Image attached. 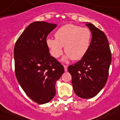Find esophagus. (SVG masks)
Masks as SVG:
<instances>
[{"mask_svg": "<svg viewBox=\"0 0 120 120\" xmlns=\"http://www.w3.org/2000/svg\"><path fill=\"white\" fill-rule=\"evenodd\" d=\"M64 69H65V71H67V68H68V66L67 65H64Z\"/></svg>", "mask_w": 120, "mask_h": 120, "instance_id": "34e87169", "label": "esophagus"}]
</instances>
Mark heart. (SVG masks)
I'll use <instances>...</instances> for the list:
<instances>
[{"label":"heart","mask_w":120,"mask_h":120,"mask_svg":"<svg viewBox=\"0 0 120 120\" xmlns=\"http://www.w3.org/2000/svg\"><path fill=\"white\" fill-rule=\"evenodd\" d=\"M55 39L48 38L46 43L51 55L58 58L63 53V47L67 54L63 60L71 58L73 60L82 59L90 46L91 32L86 27L73 24L62 26L55 34Z\"/></svg>","instance_id":"1"}]
</instances>
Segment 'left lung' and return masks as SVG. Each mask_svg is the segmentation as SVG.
Listing matches in <instances>:
<instances>
[{"label": "left lung", "mask_w": 120, "mask_h": 120, "mask_svg": "<svg viewBox=\"0 0 120 120\" xmlns=\"http://www.w3.org/2000/svg\"><path fill=\"white\" fill-rule=\"evenodd\" d=\"M91 32L90 46L86 55L68 71L71 75L73 90L82 98H91L104 87L108 77L112 54L107 37L104 33L86 22Z\"/></svg>", "instance_id": "1"}]
</instances>
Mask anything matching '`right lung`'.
<instances>
[{
	"instance_id": "1",
	"label": "right lung",
	"mask_w": 120,
	"mask_h": 120,
	"mask_svg": "<svg viewBox=\"0 0 120 120\" xmlns=\"http://www.w3.org/2000/svg\"><path fill=\"white\" fill-rule=\"evenodd\" d=\"M56 24L34 22L25 29L14 47L16 78L27 96L38 104L55 97V83L64 68L51 56L46 43L47 35Z\"/></svg>"
}]
</instances>
